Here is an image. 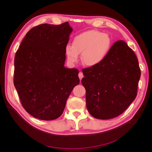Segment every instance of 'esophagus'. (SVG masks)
<instances>
[{
	"instance_id": "obj_1",
	"label": "esophagus",
	"mask_w": 152,
	"mask_h": 152,
	"mask_svg": "<svg viewBox=\"0 0 152 152\" xmlns=\"http://www.w3.org/2000/svg\"><path fill=\"white\" fill-rule=\"evenodd\" d=\"M83 77H84L83 73H82V72H79V79H80V80H82V78H83Z\"/></svg>"
}]
</instances>
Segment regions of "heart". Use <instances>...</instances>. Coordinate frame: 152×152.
<instances>
[{
  "mask_svg": "<svg viewBox=\"0 0 152 152\" xmlns=\"http://www.w3.org/2000/svg\"><path fill=\"white\" fill-rule=\"evenodd\" d=\"M111 47V39L107 34L97 30H87L76 35L72 45L67 44L65 53L68 61L75 64L82 54V62L87 66L98 65L107 56Z\"/></svg>",
  "mask_w": 152,
  "mask_h": 152,
  "instance_id": "heart-1",
  "label": "heart"
}]
</instances>
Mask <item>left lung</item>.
Returning a JSON list of instances; mask_svg holds the SVG:
<instances>
[{
  "instance_id": "8db88e82",
  "label": "left lung",
  "mask_w": 152,
  "mask_h": 152,
  "mask_svg": "<svg viewBox=\"0 0 152 152\" xmlns=\"http://www.w3.org/2000/svg\"><path fill=\"white\" fill-rule=\"evenodd\" d=\"M86 106L96 118L120 115L137 96L141 70L134 51L123 40L115 42L98 65L82 69Z\"/></svg>"
}]
</instances>
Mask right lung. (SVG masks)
Instances as JSON below:
<instances>
[{
    "label": "right lung",
    "instance_id": "right-lung-1",
    "mask_svg": "<svg viewBox=\"0 0 152 152\" xmlns=\"http://www.w3.org/2000/svg\"><path fill=\"white\" fill-rule=\"evenodd\" d=\"M72 31L68 22L39 25L28 31L16 53L14 85L23 107L40 120L60 117L80 82L79 70L64 66Z\"/></svg>",
    "mask_w": 152,
    "mask_h": 152
}]
</instances>
